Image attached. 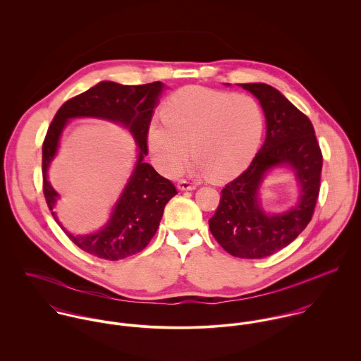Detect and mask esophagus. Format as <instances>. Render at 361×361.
I'll use <instances>...</instances> for the list:
<instances>
[{"instance_id": "34e87169", "label": "esophagus", "mask_w": 361, "mask_h": 361, "mask_svg": "<svg viewBox=\"0 0 361 361\" xmlns=\"http://www.w3.org/2000/svg\"><path fill=\"white\" fill-rule=\"evenodd\" d=\"M178 189L179 190H195L196 189V183L189 182V180H179L178 182Z\"/></svg>"}]
</instances>
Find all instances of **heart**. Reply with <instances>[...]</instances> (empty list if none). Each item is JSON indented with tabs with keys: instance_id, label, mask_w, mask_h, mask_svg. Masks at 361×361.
<instances>
[{
	"instance_id": "obj_1",
	"label": "heart",
	"mask_w": 361,
	"mask_h": 361,
	"mask_svg": "<svg viewBox=\"0 0 361 361\" xmlns=\"http://www.w3.org/2000/svg\"><path fill=\"white\" fill-rule=\"evenodd\" d=\"M161 115L162 119L155 118L147 128V145L165 175H176L190 152L200 173L226 179L249 159L262 130V114L255 99L202 86L171 94Z\"/></svg>"
}]
</instances>
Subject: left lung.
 Instances as JSON below:
<instances>
[{
  "label": "left lung",
  "mask_w": 361,
  "mask_h": 361,
  "mask_svg": "<svg viewBox=\"0 0 361 361\" xmlns=\"http://www.w3.org/2000/svg\"><path fill=\"white\" fill-rule=\"evenodd\" d=\"M258 99L267 119V137L249 168L229 182L208 225L221 247L235 257L264 258L292 243L309 225L319 193L322 153L309 118L265 83L240 85ZM289 164L301 185L293 209L267 214L257 189L264 173Z\"/></svg>",
  "instance_id": "8db88e82"
}]
</instances>
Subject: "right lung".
<instances>
[{"instance_id":"add662e5","label":"right lung","mask_w":361,"mask_h":361,"mask_svg":"<svg viewBox=\"0 0 361 361\" xmlns=\"http://www.w3.org/2000/svg\"><path fill=\"white\" fill-rule=\"evenodd\" d=\"M162 89L161 82L139 86L100 82L62 104L52 119L43 143V192L50 209L57 194L47 180V169L56 154L61 129L69 118L92 116L119 121L131 130L140 146L134 173L104 229L92 235L76 237L61 226L66 236L89 255L116 261L142 252L159 226L165 204L178 193L171 180L143 161L149 153L147 128Z\"/></svg>"}]
</instances>
